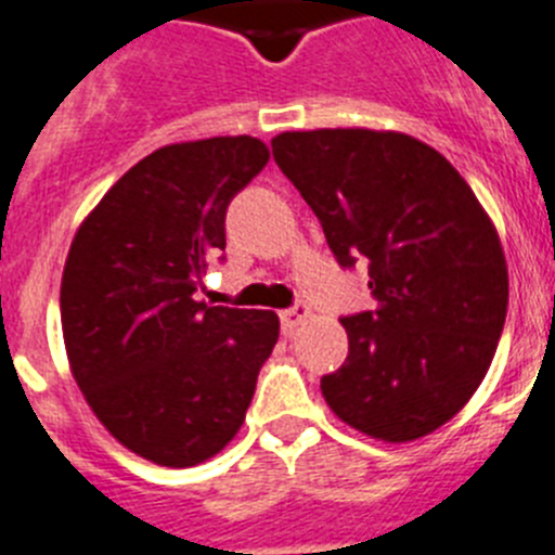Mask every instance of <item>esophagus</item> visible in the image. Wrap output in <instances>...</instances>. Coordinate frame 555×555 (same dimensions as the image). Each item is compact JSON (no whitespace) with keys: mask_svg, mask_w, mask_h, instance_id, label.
I'll use <instances>...</instances> for the list:
<instances>
[{"mask_svg":"<svg viewBox=\"0 0 555 555\" xmlns=\"http://www.w3.org/2000/svg\"><path fill=\"white\" fill-rule=\"evenodd\" d=\"M307 314H309V307L304 301H296L289 309H282V312H279V321H282L284 334L296 332V328L307 321Z\"/></svg>","mask_w":555,"mask_h":555,"instance_id":"34e87169","label":"esophagus"}]
</instances>
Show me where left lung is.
Instances as JSON below:
<instances>
[{
	"label": "left lung",
	"mask_w": 555,
	"mask_h": 555,
	"mask_svg": "<svg viewBox=\"0 0 555 555\" xmlns=\"http://www.w3.org/2000/svg\"><path fill=\"white\" fill-rule=\"evenodd\" d=\"M273 159L343 268H367L376 307L343 318L348 357L321 378L332 412L409 442L470 401L506 323L508 271L470 184L403 132H282Z\"/></svg>",
	"instance_id": "8db88e82"
}]
</instances>
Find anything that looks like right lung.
<instances>
[{"label": "right lung", "instance_id": "1", "mask_svg": "<svg viewBox=\"0 0 555 555\" xmlns=\"http://www.w3.org/2000/svg\"><path fill=\"white\" fill-rule=\"evenodd\" d=\"M268 157L248 134L157 149L104 193L68 248L60 323L74 378L102 426L163 467L223 451L276 346V312L193 296L227 248L229 202Z\"/></svg>", "mask_w": 555, "mask_h": 555}]
</instances>
